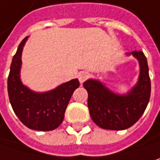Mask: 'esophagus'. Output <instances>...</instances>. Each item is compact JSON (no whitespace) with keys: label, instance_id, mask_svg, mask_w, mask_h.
<instances>
[{"label":"esophagus","instance_id":"34e87169","mask_svg":"<svg viewBox=\"0 0 160 160\" xmlns=\"http://www.w3.org/2000/svg\"><path fill=\"white\" fill-rule=\"evenodd\" d=\"M88 76H89L88 72H86V71H80V73L78 74V78H79V80H80V83L84 82L85 80H87Z\"/></svg>","mask_w":160,"mask_h":160}]
</instances>
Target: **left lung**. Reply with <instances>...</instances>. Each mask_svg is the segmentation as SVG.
<instances>
[{
    "label": "left lung",
    "mask_w": 160,
    "mask_h": 160,
    "mask_svg": "<svg viewBox=\"0 0 160 160\" xmlns=\"http://www.w3.org/2000/svg\"><path fill=\"white\" fill-rule=\"evenodd\" d=\"M140 66L137 85L127 93L119 95L111 92L97 80H88L83 87L88 92L90 115L98 126L109 130H123L138 122L149 102L151 82L147 58L142 51H133Z\"/></svg>",
    "instance_id": "8db88e82"
}]
</instances>
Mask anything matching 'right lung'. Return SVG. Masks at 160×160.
Listing matches in <instances>:
<instances>
[{
  "mask_svg": "<svg viewBox=\"0 0 160 160\" xmlns=\"http://www.w3.org/2000/svg\"><path fill=\"white\" fill-rule=\"evenodd\" d=\"M28 37L20 43L12 58L8 77V94L13 112L25 126L37 131H51L64 119L71 95L80 86L78 79L65 82L47 92H35L20 79L22 51Z\"/></svg>",
  "mask_w": 160,
  "mask_h": 160,
  "instance_id": "1",
  "label": "right lung"
}]
</instances>
